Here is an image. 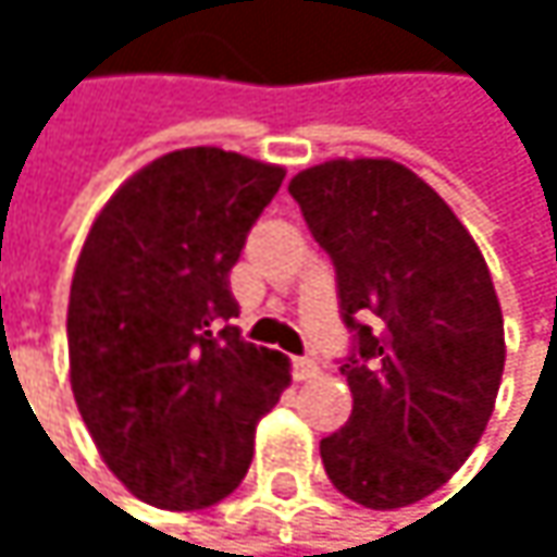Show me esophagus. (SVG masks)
<instances>
[{
  "mask_svg": "<svg viewBox=\"0 0 557 557\" xmlns=\"http://www.w3.org/2000/svg\"><path fill=\"white\" fill-rule=\"evenodd\" d=\"M315 374H319V364L312 358H293V377L296 381H309Z\"/></svg>",
  "mask_w": 557,
  "mask_h": 557,
  "instance_id": "esophagus-1",
  "label": "esophagus"
}]
</instances>
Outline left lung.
<instances>
[{
	"mask_svg": "<svg viewBox=\"0 0 557 557\" xmlns=\"http://www.w3.org/2000/svg\"><path fill=\"white\" fill-rule=\"evenodd\" d=\"M289 196L332 258L355 332L345 429L319 442L329 481L368 509L438 491L474 451L500 389L503 312L448 202L396 161H325Z\"/></svg>",
	"mask_w": 557,
	"mask_h": 557,
	"instance_id": "obj_1",
	"label": "left lung"
}]
</instances>
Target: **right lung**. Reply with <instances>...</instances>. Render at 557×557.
<instances>
[{"instance_id":"right-lung-1","label":"right lung","mask_w":557,"mask_h":557,"mask_svg":"<svg viewBox=\"0 0 557 557\" xmlns=\"http://www.w3.org/2000/svg\"><path fill=\"white\" fill-rule=\"evenodd\" d=\"M283 168L222 148L151 161L96 215L79 251L70 387L109 471L161 509L225 500L289 361L242 338L228 274Z\"/></svg>"}]
</instances>
